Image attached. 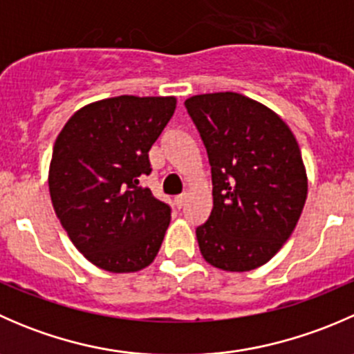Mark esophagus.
<instances>
[{
	"label": "esophagus",
	"instance_id": "obj_1",
	"mask_svg": "<svg viewBox=\"0 0 354 354\" xmlns=\"http://www.w3.org/2000/svg\"><path fill=\"white\" fill-rule=\"evenodd\" d=\"M174 203H176L178 209H181V207H183L185 203H187V195H178V197L174 198Z\"/></svg>",
	"mask_w": 354,
	"mask_h": 354
}]
</instances>
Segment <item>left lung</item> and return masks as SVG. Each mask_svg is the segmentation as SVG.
Returning a JSON list of instances; mask_svg holds the SVG:
<instances>
[{
  "instance_id": "left-lung-1",
  "label": "left lung",
  "mask_w": 354,
  "mask_h": 354,
  "mask_svg": "<svg viewBox=\"0 0 354 354\" xmlns=\"http://www.w3.org/2000/svg\"><path fill=\"white\" fill-rule=\"evenodd\" d=\"M185 106L212 173L200 253L226 272L257 269L283 248L305 207L308 178L296 137L279 114L236 92L192 95Z\"/></svg>"
}]
</instances>
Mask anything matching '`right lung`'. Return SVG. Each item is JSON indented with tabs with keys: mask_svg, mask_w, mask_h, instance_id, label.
Segmentation results:
<instances>
[{
	"mask_svg": "<svg viewBox=\"0 0 354 354\" xmlns=\"http://www.w3.org/2000/svg\"><path fill=\"white\" fill-rule=\"evenodd\" d=\"M176 109V97L118 95L91 102L66 121L49 164L55 212L75 248L113 274L154 262L171 210L138 178Z\"/></svg>",
	"mask_w": 354,
	"mask_h": 354,
	"instance_id": "right-lung-1",
	"label": "right lung"
}]
</instances>
